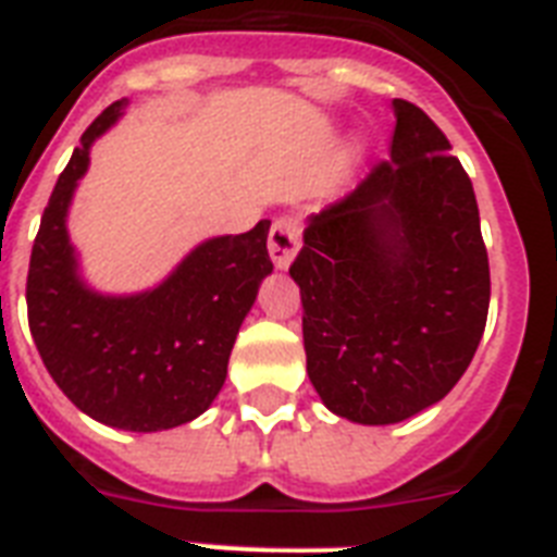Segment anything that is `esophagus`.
Returning a JSON list of instances; mask_svg holds the SVG:
<instances>
[{
    "label": "esophagus",
    "mask_w": 557,
    "mask_h": 557,
    "mask_svg": "<svg viewBox=\"0 0 557 557\" xmlns=\"http://www.w3.org/2000/svg\"><path fill=\"white\" fill-rule=\"evenodd\" d=\"M298 245H301V224L296 219H289V215L275 219L268 236V250L275 268L287 270L289 261L296 259Z\"/></svg>",
    "instance_id": "obj_1"
}]
</instances>
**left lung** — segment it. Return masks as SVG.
Returning a JSON list of instances; mask_svg holds the SVG:
<instances>
[{
  "label": "left lung",
  "instance_id": "1",
  "mask_svg": "<svg viewBox=\"0 0 557 557\" xmlns=\"http://www.w3.org/2000/svg\"><path fill=\"white\" fill-rule=\"evenodd\" d=\"M387 162L310 215L289 275L305 307L307 375L335 416L398 424L470 367L490 261L470 176L424 110L393 99Z\"/></svg>",
  "mask_w": 557,
  "mask_h": 557
}]
</instances>
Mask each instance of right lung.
<instances>
[{
	"label": "right lung",
	"instance_id": "add662e5",
	"mask_svg": "<svg viewBox=\"0 0 557 557\" xmlns=\"http://www.w3.org/2000/svg\"><path fill=\"white\" fill-rule=\"evenodd\" d=\"M113 102L82 133L41 215L27 270V324L36 350L82 412L116 430L159 433L213 404L238 327L273 273L270 222L190 250L162 284L104 296L87 287L67 236V210L90 147L122 116Z\"/></svg>",
	"mask_w": 557,
	"mask_h": 557
}]
</instances>
